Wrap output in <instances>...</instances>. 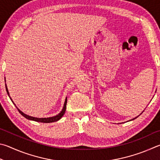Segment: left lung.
<instances>
[{"label": "left lung", "instance_id": "left-lung-1", "mask_svg": "<svg viewBox=\"0 0 160 160\" xmlns=\"http://www.w3.org/2000/svg\"><path fill=\"white\" fill-rule=\"evenodd\" d=\"M135 119H136V118H135Z\"/></svg>", "mask_w": 160, "mask_h": 160}]
</instances>
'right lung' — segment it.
<instances>
[{
	"mask_svg": "<svg viewBox=\"0 0 160 160\" xmlns=\"http://www.w3.org/2000/svg\"><path fill=\"white\" fill-rule=\"evenodd\" d=\"M5 88H6V91L7 93L8 94V96H9V92H8V88H7V86L5 85ZM10 97V96H9ZM10 100H12V99H11V98L10 97ZM12 102H13V101L12 100ZM13 104L15 105V103L13 102ZM66 105H67V98L65 99V102H64V107H63V109L61 111L60 113H59L58 115H56L55 117H48V118H36V117H31V116H29L27 115V114H24L22 112L21 110H19V109L17 108V109H18L19 112L20 113L22 116L24 117L25 118L27 119H29V120H33V121H35V122H42V123H51V122H57L58 121L59 119H60L62 118V117L64 115V112H65V110H66Z\"/></svg>",
	"mask_w": 160,
	"mask_h": 160,
	"instance_id": "obj_1",
	"label": "right lung"
}]
</instances>
